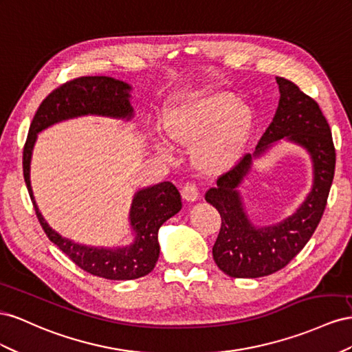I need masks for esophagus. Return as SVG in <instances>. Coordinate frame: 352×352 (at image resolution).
Segmentation results:
<instances>
[{
  "instance_id": "1",
  "label": "esophagus",
  "mask_w": 352,
  "mask_h": 352,
  "mask_svg": "<svg viewBox=\"0 0 352 352\" xmlns=\"http://www.w3.org/2000/svg\"><path fill=\"white\" fill-rule=\"evenodd\" d=\"M182 196L186 202H190V204L196 202V200L199 199V190L195 184H186L182 190Z\"/></svg>"
}]
</instances>
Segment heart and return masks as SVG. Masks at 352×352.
Returning <instances> with one entry per match:
<instances>
[{
  "label": "heart",
  "mask_w": 352,
  "mask_h": 352,
  "mask_svg": "<svg viewBox=\"0 0 352 352\" xmlns=\"http://www.w3.org/2000/svg\"><path fill=\"white\" fill-rule=\"evenodd\" d=\"M254 109L227 89L204 88L177 97L165 110L162 131L170 144L192 148V162L205 177L232 170L252 142Z\"/></svg>",
  "instance_id": "1"
}]
</instances>
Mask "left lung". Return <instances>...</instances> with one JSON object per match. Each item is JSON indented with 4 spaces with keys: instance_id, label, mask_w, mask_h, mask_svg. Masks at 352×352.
<instances>
[{
    "instance_id": "1",
    "label": "left lung",
    "mask_w": 352,
    "mask_h": 352,
    "mask_svg": "<svg viewBox=\"0 0 352 352\" xmlns=\"http://www.w3.org/2000/svg\"><path fill=\"white\" fill-rule=\"evenodd\" d=\"M280 100L273 122L261 137L254 155H246L217 179L205 199L221 215V230L212 248L215 264L234 278H256L286 267L316 232L335 175L336 153L332 131L313 98L285 78H276ZM280 141L305 148L314 162V186L305 202L280 223L258 228L248 219L238 192L255 158Z\"/></svg>"
}]
</instances>
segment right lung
I'll list each match as a JSON object with an SVG mask.
<instances>
[{
    "instance_id": "obj_1",
    "label": "right lung",
    "mask_w": 352,
    "mask_h": 352,
    "mask_svg": "<svg viewBox=\"0 0 352 352\" xmlns=\"http://www.w3.org/2000/svg\"><path fill=\"white\" fill-rule=\"evenodd\" d=\"M133 87L110 76H82L56 88L39 104L23 147V177L39 224L52 242L87 273L109 280H133L152 271L159 258V228L179 212L183 204L177 187L164 182L134 195L129 209L133 243L120 248H96L60 236L48 226L35 202L31 186V157L38 133L62 120L79 116H106L131 120Z\"/></svg>"
}]
</instances>
